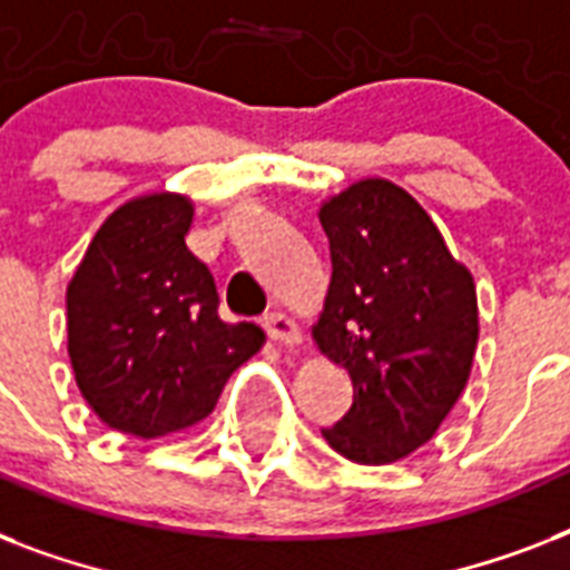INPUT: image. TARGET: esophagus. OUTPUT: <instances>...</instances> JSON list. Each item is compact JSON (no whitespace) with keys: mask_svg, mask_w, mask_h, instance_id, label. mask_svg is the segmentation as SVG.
<instances>
[{"mask_svg":"<svg viewBox=\"0 0 570 570\" xmlns=\"http://www.w3.org/2000/svg\"><path fill=\"white\" fill-rule=\"evenodd\" d=\"M263 328H266V334L275 343H284V346H295V343H302V331H298V325H295L289 316H284V313H266L263 316Z\"/></svg>","mask_w":570,"mask_h":570,"instance_id":"esophagus-1","label":"esophagus"}]
</instances>
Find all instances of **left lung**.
<instances>
[{
  "label": "left lung",
  "mask_w": 570,
  "mask_h": 570,
  "mask_svg": "<svg viewBox=\"0 0 570 570\" xmlns=\"http://www.w3.org/2000/svg\"><path fill=\"white\" fill-rule=\"evenodd\" d=\"M331 286L313 340L352 379V407L325 441L357 464H390L432 441L468 384L476 286L423 206L361 180L320 209Z\"/></svg>",
  "instance_id": "8db88e82"
}]
</instances>
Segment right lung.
<instances>
[{"label": "right lung", "instance_id": "obj_1", "mask_svg": "<svg viewBox=\"0 0 570 570\" xmlns=\"http://www.w3.org/2000/svg\"><path fill=\"white\" fill-rule=\"evenodd\" d=\"M191 204L129 200L106 218L67 286V352L102 423L163 438L204 420L263 346L250 322L218 316L209 268L186 248Z\"/></svg>", "mask_w": 570, "mask_h": 570}]
</instances>
